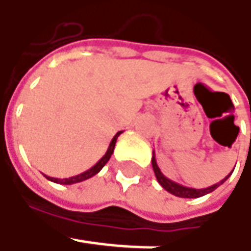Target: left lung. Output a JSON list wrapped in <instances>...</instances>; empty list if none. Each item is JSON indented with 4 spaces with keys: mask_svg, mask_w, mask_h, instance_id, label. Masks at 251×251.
Listing matches in <instances>:
<instances>
[{
    "mask_svg": "<svg viewBox=\"0 0 251 251\" xmlns=\"http://www.w3.org/2000/svg\"><path fill=\"white\" fill-rule=\"evenodd\" d=\"M152 168H153V172H155V176H156V180L159 181V184L162 187L165 188L166 191H169L170 194H173V196H176V197H181V198H198V197H202V196H205L208 193H212L215 188H218L222 183H225V180H227V177L232 175V172L227 175L226 177L222 178L219 183L217 184H214V186H209L207 188H191V187H186V186H181V184H178L176 181H173V180H170L162 172H160L159 166H158V163H156V159H155V151H153V156H152Z\"/></svg>",
    "mask_w": 251,
    "mask_h": 251,
    "instance_id": "8db88e82",
    "label": "left lung"
}]
</instances>
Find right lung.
Returning <instances> with one entry per match:
<instances>
[{"mask_svg": "<svg viewBox=\"0 0 251 251\" xmlns=\"http://www.w3.org/2000/svg\"><path fill=\"white\" fill-rule=\"evenodd\" d=\"M123 131H119L114 137H113V140H111L110 145H109V148L106 151V153L103 155V158H101L96 165H93L91 169H88L86 172H83L81 175H76V176H73V177H68V178H55V177H50V176H46V178H49L50 181H54V183H58V184H75V183H79V181H83V180H88V178H91L92 176H95V175H98L99 172H100L103 166L109 162L110 159L111 153H113V151H114V145H116V141L119 138V135H120Z\"/></svg>", "mask_w": 251, "mask_h": 251, "instance_id": "right-lung-1", "label": "right lung"}]
</instances>
